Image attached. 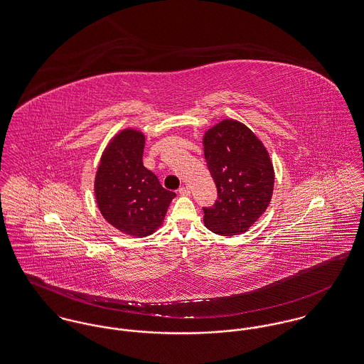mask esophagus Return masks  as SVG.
<instances>
[{"label":"esophagus","instance_id":"34e87169","mask_svg":"<svg viewBox=\"0 0 364 364\" xmlns=\"http://www.w3.org/2000/svg\"><path fill=\"white\" fill-rule=\"evenodd\" d=\"M178 193H181V195H184V196H188V195L191 193V190H190L188 187H186V186H184V187H181V188L178 190Z\"/></svg>","mask_w":364,"mask_h":364}]
</instances>
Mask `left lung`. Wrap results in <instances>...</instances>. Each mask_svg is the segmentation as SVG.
I'll return each instance as SVG.
<instances>
[{
  "mask_svg": "<svg viewBox=\"0 0 364 364\" xmlns=\"http://www.w3.org/2000/svg\"><path fill=\"white\" fill-rule=\"evenodd\" d=\"M202 143L218 195L213 208L203 209V223L217 235L243 234L272 199L275 171L268 150L236 119H223L208 129Z\"/></svg>",
  "mask_w": 364,
  "mask_h": 364,
  "instance_id": "8db88e82",
  "label": "left lung"
}]
</instances>
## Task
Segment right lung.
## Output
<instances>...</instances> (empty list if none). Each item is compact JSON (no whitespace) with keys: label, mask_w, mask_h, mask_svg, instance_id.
I'll return each mask as SVG.
<instances>
[{"label":"right lung","mask_w":364,"mask_h":364,"mask_svg":"<svg viewBox=\"0 0 364 364\" xmlns=\"http://www.w3.org/2000/svg\"><path fill=\"white\" fill-rule=\"evenodd\" d=\"M146 136L134 128L114 134L95 176V198L102 215L125 235L146 237L165 220L176 193L165 190L143 165Z\"/></svg>","instance_id":"right-lung-1"}]
</instances>
